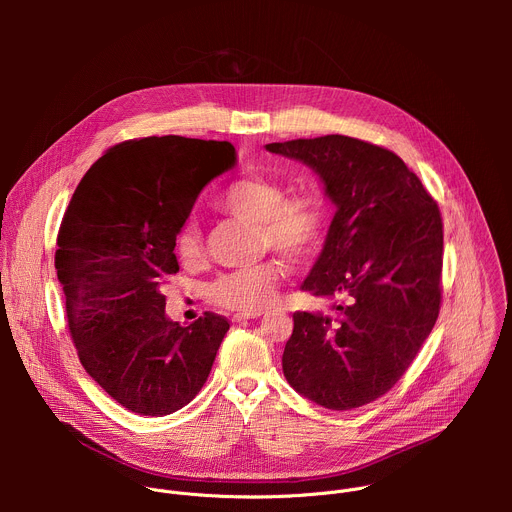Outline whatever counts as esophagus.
Wrapping results in <instances>:
<instances>
[{"instance_id": "34e87169", "label": "esophagus", "mask_w": 512, "mask_h": 512, "mask_svg": "<svg viewBox=\"0 0 512 512\" xmlns=\"http://www.w3.org/2000/svg\"><path fill=\"white\" fill-rule=\"evenodd\" d=\"M257 318H261V312H257V314H237V316H233V322H243V320H257Z\"/></svg>"}]
</instances>
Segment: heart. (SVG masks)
Segmentation results:
<instances>
[{
  "label": "heart",
  "instance_id": "1",
  "mask_svg": "<svg viewBox=\"0 0 512 512\" xmlns=\"http://www.w3.org/2000/svg\"><path fill=\"white\" fill-rule=\"evenodd\" d=\"M221 206L241 221L257 225L259 245L273 249L289 263H304L322 247L326 210L312 192L287 194L275 178L249 176L235 180L225 190ZM174 253L182 265H198L204 259L196 227L188 225L176 235ZM279 279V263L261 261L216 277L208 287V298L225 310L257 314L273 302Z\"/></svg>",
  "mask_w": 512,
  "mask_h": 512
}]
</instances>
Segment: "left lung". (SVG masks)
Wrapping results in <instances>:
<instances>
[{"instance_id": "1", "label": "left lung", "mask_w": 512, "mask_h": 512, "mask_svg": "<svg viewBox=\"0 0 512 512\" xmlns=\"http://www.w3.org/2000/svg\"><path fill=\"white\" fill-rule=\"evenodd\" d=\"M314 168L334 221L302 289L330 314H294L283 350L287 383L346 411L395 387L442 308L444 223L415 172L381 145L348 135L269 143Z\"/></svg>"}]
</instances>
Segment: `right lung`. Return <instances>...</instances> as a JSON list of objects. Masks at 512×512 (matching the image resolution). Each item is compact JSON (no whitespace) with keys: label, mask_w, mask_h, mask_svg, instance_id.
<instances>
[{"label":"right lung","mask_w":512,"mask_h":512,"mask_svg":"<svg viewBox=\"0 0 512 512\" xmlns=\"http://www.w3.org/2000/svg\"><path fill=\"white\" fill-rule=\"evenodd\" d=\"M235 166L229 141L139 137L109 148L72 194L54 267L85 371L125 409L162 417L206 383L229 320L166 318L174 241L200 190Z\"/></svg>","instance_id":"add662e5"}]
</instances>
